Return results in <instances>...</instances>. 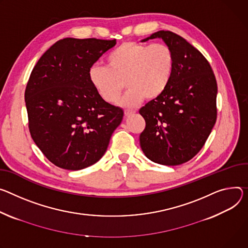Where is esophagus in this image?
Here are the masks:
<instances>
[{
	"label": "esophagus",
	"instance_id": "obj_1",
	"mask_svg": "<svg viewBox=\"0 0 248 248\" xmlns=\"http://www.w3.org/2000/svg\"><path fill=\"white\" fill-rule=\"evenodd\" d=\"M134 114H136V110H132V109H125L124 110V115L126 117H130V116H132Z\"/></svg>",
	"mask_w": 248,
	"mask_h": 248
}]
</instances>
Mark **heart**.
<instances>
[{
  "instance_id": "1",
  "label": "heart",
  "mask_w": 248,
  "mask_h": 248,
  "mask_svg": "<svg viewBox=\"0 0 248 248\" xmlns=\"http://www.w3.org/2000/svg\"><path fill=\"white\" fill-rule=\"evenodd\" d=\"M108 66L93 64L89 80L98 95L108 104H115L125 86L127 92L119 104L124 108L159 98L170 83L174 70V55L164 43L151 46L124 42L108 56Z\"/></svg>"
}]
</instances>
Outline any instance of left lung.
Instances as JSON below:
<instances>
[{
    "label": "left lung",
    "mask_w": 248,
    "mask_h": 248,
    "mask_svg": "<svg viewBox=\"0 0 248 248\" xmlns=\"http://www.w3.org/2000/svg\"><path fill=\"white\" fill-rule=\"evenodd\" d=\"M161 38L174 55V70L164 93L140 109L145 128L140 147L151 161L175 166L204 146L217 121V86L208 60L186 39L159 31L141 40Z\"/></svg>",
    "instance_id": "left-lung-1"
}]
</instances>
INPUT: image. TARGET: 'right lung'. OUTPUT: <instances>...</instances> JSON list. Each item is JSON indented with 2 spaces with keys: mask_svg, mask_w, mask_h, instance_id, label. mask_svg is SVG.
Here are the masks:
<instances>
[{
  "mask_svg": "<svg viewBox=\"0 0 248 248\" xmlns=\"http://www.w3.org/2000/svg\"><path fill=\"white\" fill-rule=\"evenodd\" d=\"M116 39L58 40L30 76L26 107L31 136L57 167L81 170L98 162L124 110L106 103L89 80V69Z\"/></svg>",
  "mask_w": 248,
  "mask_h": 248,
  "instance_id": "1",
  "label": "right lung"
}]
</instances>
